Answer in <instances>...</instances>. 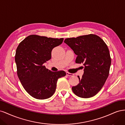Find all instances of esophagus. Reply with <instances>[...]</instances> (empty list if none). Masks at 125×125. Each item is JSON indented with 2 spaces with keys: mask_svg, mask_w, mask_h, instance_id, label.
I'll use <instances>...</instances> for the list:
<instances>
[{
  "mask_svg": "<svg viewBox=\"0 0 125 125\" xmlns=\"http://www.w3.org/2000/svg\"><path fill=\"white\" fill-rule=\"evenodd\" d=\"M66 75H68V76L72 77V76H73V73H68V72H67V73H66Z\"/></svg>",
  "mask_w": 125,
  "mask_h": 125,
  "instance_id": "esophagus-1",
  "label": "esophagus"
}]
</instances>
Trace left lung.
Instances as JSON below:
<instances>
[{
    "label": "left lung",
    "mask_w": 125,
    "mask_h": 125,
    "mask_svg": "<svg viewBox=\"0 0 125 125\" xmlns=\"http://www.w3.org/2000/svg\"><path fill=\"white\" fill-rule=\"evenodd\" d=\"M77 57L75 62L83 63L84 73L78 76L79 83L72 90L79 97L89 98L99 92L109 75L111 58L107 46L94 34L68 38L64 41Z\"/></svg>",
    "instance_id": "8db88e82"
}]
</instances>
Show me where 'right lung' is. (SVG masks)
Wrapping results in <instances>:
<instances>
[{
	"label": "right lung",
	"instance_id": "add662e5",
	"mask_svg": "<svg viewBox=\"0 0 125 125\" xmlns=\"http://www.w3.org/2000/svg\"><path fill=\"white\" fill-rule=\"evenodd\" d=\"M63 41V38L31 35L17 48L15 62L18 78L26 91L36 99L51 97L55 92L58 79L66 74L64 71L52 72L44 66L51 59L52 49Z\"/></svg>",
	"mask_w": 125,
	"mask_h": 125
}]
</instances>
